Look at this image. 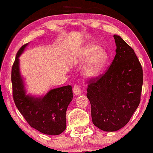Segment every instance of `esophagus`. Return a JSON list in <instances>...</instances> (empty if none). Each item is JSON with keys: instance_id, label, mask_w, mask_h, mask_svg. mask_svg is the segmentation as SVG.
Returning <instances> with one entry per match:
<instances>
[{"instance_id": "obj_1", "label": "esophagus", "mask_w": 153, "mask_h": 153, "mask_svg": "<svg viewBox=\"0 0 153 153\" xmlns=\"http://www.w3.org/2000/svg\"><path fill=\"white\" fill-rule=\"evenodd\" d=\"M73 91H74V93L76 95H81V93H82V91H81V87L77 84H76L74 86V88H73Z\"/></svg>"}]
</instances>
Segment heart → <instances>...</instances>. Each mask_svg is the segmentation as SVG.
I'll use <instances>...</instances> for the list:
<instances>
[{
    "label": "heart",
    "mask_w": 153,
    "mask_h": 153,
    "mask_svg": "<svg viewBox=\"0 0 153 153\" xmlns=\"http://www.w3.org/2000/svg\"><path fill=\"white\" fill-rule=\"evenodd\" d=\"M86 65L83 69V75L86 78H94L97 76L102 69L104 68L108 60L107 52L104 49L100 48V46L96 44H89L83 47L78 53H76L72 58V64L76 65L86 61Z\"/></svg>",
    "instance_id": "b5f03b06"
}]
</instances>
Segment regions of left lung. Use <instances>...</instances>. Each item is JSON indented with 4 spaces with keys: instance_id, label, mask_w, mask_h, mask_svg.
<instances>
[{
    "instance_id": "left-lung-1",
    "label": "left lung",
    "mask_w": 153,
    "mask_h": 153,
    "mask_svg": "<svg viewBox=\"0 0 153 153\" xmlns=\"http://www.w3.org/2000/svg\"><path fill=\"white\" fill-rule=\"evenodd\" d=\"M116 54L108 70L88 81L87 97L93 124L105 131L118 130L127 124L139 105L143 70L132 48L114 35Z\"/></svg>"
}]
</instances>
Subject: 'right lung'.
<instances>
[{
    "label": "right lung",
    "mask_w": 153,
    "mask_h": 153,
    "mask_svg": "<svg viewBox=\"0 0 153 153\" xmlns=\"http://www.w3.org/2000/svg\"><path fill=\"white\" fill-rule=\"evenodd\" d=\"M28 44L16 53L12 68L11 79L14 102L19 112L31 127L48 135H58L66 129V111L72 100L71 85L52 89L41 97L26 95L21 76L19 57Z\"/></svg>",
    "instance_id": "obj_1"
}]
</instances>
